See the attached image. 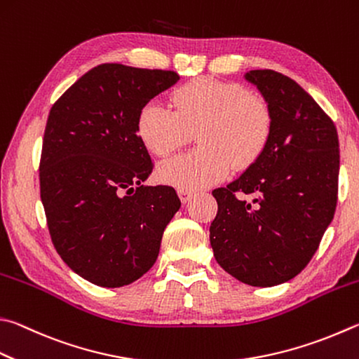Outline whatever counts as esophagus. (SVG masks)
Segmentation results:
<instances>
[{"label":"esophagus","instance_id":"1","mask_svg":"<svg viewBox=\"0 0 359 359\" xmlns=\"http://www.w3.org/2000/svg\"><path fill=\"white\" fill-rule=\"evenodd\" d=\"M177 193H179V196H180V201L184 202V204H185V202L190 201L193 198V194H194L193 190H187V188H179Z\"/></svg>","mask_w":359,"mask_h":359}]
</instances>
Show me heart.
<instances>
[{
  "label": "heart",
  "mask_w": 359,
  "mask_h": 359,
  "mask_svg": "<svg viewBox=\"0 0 359 359\" xmlns=\"http://www.w3.org/2000/svg\"><path fill=\"white\" fill-rule=\"evenodd\" d=\"M174 109L160 102L146 103L138 116L141 141L154 155L166 157L196 132L191 152L163 161L158 177L165 184L198 190L224 179L231 165H252L269 144L273 111L264 97L237 83L196 78L172 93Z\"/></svg>",
  "instance_id": "b5f03b06"
}]
</instances>
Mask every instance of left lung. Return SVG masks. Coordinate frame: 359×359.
<instances>
[{"label":"left lung","instance_id":"obj_1","mask_svg":"<svg viewBox=\"0 0 359 359\" xmlns=\"http://www.w3.org/2000/svg\"><path fill=\"white\" fill-rule=\"evenodd\" d=\"M273 111L262 155L212 194L213 256L238 281L271 287L295 278L314 256L337 204L339 140L333 121L292 78L250 70Z\"/></svg>","mask_w":359,"mask_h":359}]
</instances>
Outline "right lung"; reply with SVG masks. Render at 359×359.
Listing matches in <instances>:
<instances>
[{"label":"right lung","mask_w":359,"mask_h":359,"mask_svg":"<svg viewBox=\"0 0 359 359\" xmlns=\"http://www.w3.org/2000/svg\"><path fill=\"white\" fill-rule=\"evenodd\" d=\"M179 78L100 64L50 109L39 165L50 237L64 262L100 287H122L151 270L180 208L172 187L142 185L154 163L138 135L142 107Z\"/></svg>","instance_id":"add662e5"}]
</instances>
